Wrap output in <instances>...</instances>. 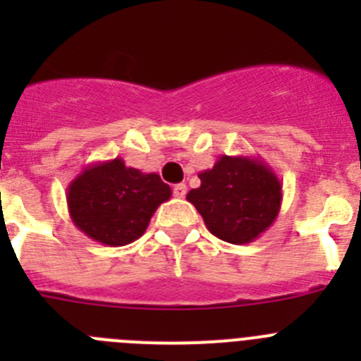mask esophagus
Instances as JSON below:
<instances>
[{
    "mask_svg": "<svg viewBox=\"0 0 361 361\" xmlns=\"http://www.w3.org/2000/svg\"><path fill=\"white\" fill-rule=\"evenodd\" d=\"M186 191H188V188H186V184H184V183L175 184V186H173V195L177 197V199H183V197L186 195Z\"/></svg>",
    "mask_w": 361,
    "mask_h": 361,
    "instance_id": "esophagus-1",
    "label": "esophagus"
}]
</instances>
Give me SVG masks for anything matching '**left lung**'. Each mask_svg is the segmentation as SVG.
<instances>
[{"label": "left lung", "instance_id": "1", "mask_svg": "<svg viewBox=\"0 0 361 361\" xmlns=\"http://www.w3.org/2000/svg\"><path fill=\"white\" fill-rule=\"evenodd\" d=\"M200 186L186 195L220 240L250 244L273 226L282 206V184L269 166L250 155H220L199 173Z\"/></svg>", "mask_w": 361, "mask_h": 361}]
</instances>
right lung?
Wrapping results in <instances>:
<instances>
[{
	"label": "right lung",
	"instance_id": "obj_1",
	"mask_svg": "<svg viewBox=\"0 0 361 361\" xmlns=\"http://www.w3.org/2000/svg\"><path fill=\"white\" fill-rule=\"evenodd\" d=\"M170 197L171 188L157 173H142L119 157L85 166L66 188L73 226L110 247L142 237L153 213Z\"/></svg>",
	"mask_w": 361,
	"mask_h": 361
}]
</instances>
